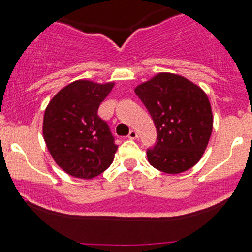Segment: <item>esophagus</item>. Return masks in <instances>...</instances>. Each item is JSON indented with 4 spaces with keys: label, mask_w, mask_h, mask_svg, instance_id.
I'll use <instances>...</instances> for the list:
<instances>
[{
    "label": "esophagus",
    "mask_w": 252,
    "mask_h": 252,
    "mask_svg": "<svg viewBox=\"0 0 252 252\" xmlns=\"http://www.w3.org/2000/svg\"><path fill=\"white\" fill-rule=\"evenodd\" d=\"M138 138V133H136L135 130H130L128 134V139H130V140H135V139Z\"/></svg>",
    "instance_id": "obj_1"
}]
</instances>
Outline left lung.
<instances>
[{
  "label": "left lung",
  "instance_id": "left-lung-1",
  "mask_svg": "<svg viewBox=\"0 0 252 252\" xmlns=\"http://www.w3.org/2000/svg\"><path fill=\"white\" fill-rule=\"evenodd\" d=\"M157 130L150 164L178 174L194 167L204 155L212 134L213 117L207 95L196 84L172 73H159L135 88Z\"/></svg>",
  "mask_w": 252,
  "mask_h": 252
}]
</instances>
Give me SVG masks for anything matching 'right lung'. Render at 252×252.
I'll list each match as a JSON object with an SVG mask.
<instances>
[{
	"label": "right lung",
	"mask_w": 252,
	"mask_h": 252,
	"mask_svg": "<svg viewBox=\"0 0 252 252\" xmlns=\"http://www.w3.org/2000/svg\"><path fill=\"white\" fill-rule=\"evenodd\" d=\"M113 86L75 80L58 91L45 110L42 133L48 151L72 177L93 179L113 162L118 146L97 114Z\"/></svg>",
	"instance_id": "obj_1"
}]
</instances>
